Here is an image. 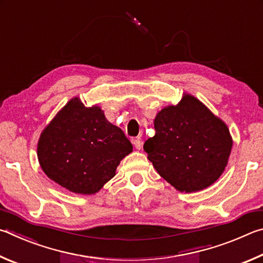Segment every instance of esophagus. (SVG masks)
<instances>
[{
  "instance_id": "34e87169",
  "label": "esophagus",
  "mask_w": 263,
  "mask_h": 263,
  "mask_svg": "<svg viewBox=\"0 0 263 263\" xmlns=\"http://www.w3.org/2000/svg\"><path fill=\"white\" fill-rule=\"evenodd\" d=\"M133 144H134V146H135L137 150H141V148H142V141L140 139L133 140Z\"/></svg>"
}]
</instances>
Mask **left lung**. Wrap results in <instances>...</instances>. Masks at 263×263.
Segmentation results:
<instances>
[{
	"mask_svg": "<svg viewBox=\"0 0 263 263\" xmlns=\"http://www.w3.org/2000/svg\"><path fill=\"white\" fill-rule=\"evenodd\" d=\"M144 151L156 171L179 192L202 191L224 172L232 149L229 128L191 95L155 119Z\"/></svg>",
	"mask_w": 263,
	"mask_h": 263,
	"instance_id": "8db88e82",
	"label": "left lung"
}]
</instances>
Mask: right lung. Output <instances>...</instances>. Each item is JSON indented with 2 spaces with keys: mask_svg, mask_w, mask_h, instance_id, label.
<instances>
[{
  "mask_svg": "<svg viewBox=\"0 0 263 263\" xmlns=\"http://www.w3.org/2000/svg\"><path fill=\"white\" fill-rule=\"evenodd\" d=\"M133 151L119 127L98 106L85 107L75 97L55 115L38 142V159L49 179L76 194L99 192Z\"/></svg>",
  "mask_w": 263,
  "mask_h": 263,
  "instance_id": "1",
  "label": "right lung"
}]
</instances>
